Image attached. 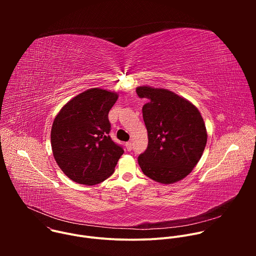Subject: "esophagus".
Listing matches in <instances>:
<instances>
[{
  "mask_svg": "<svg viewBox=\"0 0 256 256\" xmlns=\"http://www.w3.org/2000/svg\"><path fill=\"white\" fill-rule=\"evenodd\" d=\"M126 148L128 151H130V150L132 149V142H126Z\"/></svg>",
  "mask_w": 256,
  "mask_h": 256,
  "instance_id": "1",
  "label": "esophagus"
}]
</instances>
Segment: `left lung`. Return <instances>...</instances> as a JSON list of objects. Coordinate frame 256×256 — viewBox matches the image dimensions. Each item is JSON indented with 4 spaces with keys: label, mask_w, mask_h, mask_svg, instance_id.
I'll return each mask as SVG.
<instances>
[{
    "label": "left lung",
    "mask_w": 256,
    "mask_h": 256,
    "mask_svg": "<svg viewBox=\"0 0 256 256\" xmlns=\"http://www.w3.org/2000/svg\"><path fill=\"white\" fill-rule=\"evenodd\" d=\"M140 98H147L142 118L148 130V148L138 158L146 176L170 184L186 177L198 163L208 140L198 109L167 89L140 86Z\"/></svg>",
    "instance_id": "left-lung-1"
}]
</instances>
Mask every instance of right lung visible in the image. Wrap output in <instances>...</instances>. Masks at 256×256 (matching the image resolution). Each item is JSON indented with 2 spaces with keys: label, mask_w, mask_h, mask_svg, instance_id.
Returning <instances> with one entry per match:
<instances>
[{
  "label": "right lung",
  "mask_w": 256,
  "mask_h": 256,
  "mask_svg": "<svg viewBox=\"0 0 256 256\" xmlns=\"http://www.w3.org/2000/svg\"><path fill=\"white\" fill-rule=\"evenodd\" d=\"M118 95L92 88L70 99L56 116L50 132L52 149L62 171L80 184L94 186L114 172L124 154L109 136L108 112Z\"/></svg>",
  "instance_id": "right-lung-1"
}]
</instances>
